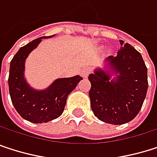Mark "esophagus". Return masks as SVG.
I'll list each match as a JSON object with an SVG mask.
<instances>
[{
	"mask_svg": "<svg viewBox=\"0 0 157 157\" xmlns=\"http://www.w3.org/2000/svg\"><path fill=\"white\" fill-rule=\"evenodd\" d=\"M81 76L83 77V78H87L88 77V75L90 74V69L88 68V67H84L83 69H81Z\"/></svg>",
	"mask_w": 157,
	"mask_h": 157,
	"instance_id": "34e87169",
	"label": "esophagus"
}]
</instances>
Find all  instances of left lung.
Returning <instances> with one entry per match:
<instances>
[{
  "mask_svg": "<svg viewBox=\"0 0 157 157\" xmlns=\"http://www.w3.org/2000/svg\"><path fill=\"white\" fill-rule=\"evenodd\" d=\"M117 56L107 57L117 77L101 68L90 74L89 95L91 110L99 120L111 124L131 121L140 112L148 89L147 67L141 54L130 44L120 40Z\"/></svg>",
  "mask_w": 157,
  "mask_h": 157,
  "instance_id": "1",
  "label": "left lung"
}]
</instances>
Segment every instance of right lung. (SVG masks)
<instances>
[{
    "mask_svg": "<svg viewBox=\"0 0 157 157\" xmlns=\"http://www.w3.org/2000/svg\"><path fill=\"white\" fill-rule=\"evenodd\" d=\"M54 36L36 38L21 47L10 64L8 84L12 102L22 117L34 123L47 122L59 117L64 112L68 94L83 79L79 76L57 78L44 90H34L28 85L24 76L26 57L42 38Z\"/></svg>",
    "mask_w": 157,
    "mask_h": 157,
    "instance_id": "right-lung-1",
    "label": "right lung"
}]
</instances>
